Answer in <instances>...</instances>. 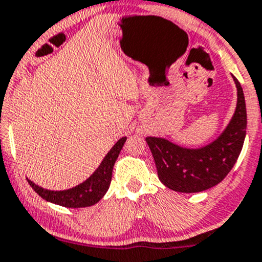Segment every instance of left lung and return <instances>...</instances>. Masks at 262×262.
Wrapping results in <instances>:
<instances>
[{"instance_id":"left-lung-1","label":"left lung","mask_w":262,"mask_h":262,"mask_svg":"<svg viewBox=\"0 0 262 262\" xmlns=\"http://www.w3.org/2000/svg\"><path fill=\"white\" fill-rule=\"evenodd\" d=\"M237 86V107L222 135L209 145L187 149L162 137H146L158 177L164 186L177 192H201L222 182L237 162L247 127V112L242 86Z\"/></svg>"}]
</instances>
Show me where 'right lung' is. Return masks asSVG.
<instances>
[{
    "instance_id": "obj_1",
    "label": "right lung",
    "mask_w": 262,
    "mask_h": 262,
    "mask_svg": "<svg viewBox=\"0 0 262 262\" xmlns=\"http://www.w3.org/2000/svg\"><path fill=\"white\" fill-rule=\"evenodd\" d=\"M126 139L127 137H122L118 140L115 146L105 155L97 170L86 181L75 187L63 191H51L35 185L30 180H28V182L40 198L49 203L57 204V205L64 206V208H86V206L95 205L110 188L111 181H112L113 165L120 155Z\"/></svg>"
}]
</instances>
